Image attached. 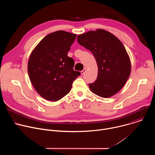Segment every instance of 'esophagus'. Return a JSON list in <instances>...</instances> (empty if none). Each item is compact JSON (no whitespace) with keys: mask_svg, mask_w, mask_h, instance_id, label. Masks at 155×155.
<instances>
[{"mask_svg":"<svg viewBox=\"0 0 155 155\" xmlns=\"http://www.w3.org/2000/svg\"><path fill=\"white\" fill-rule=\"evenodd\" d=\"M86 71V69L85 68H84L81 71V75H83L84 73H85V72Z\"/></svg>","mask_w":155,"mask_h":155,"instance_id":"1","label":"esophagus"}]
</instances>
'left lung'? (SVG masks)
I'll list each match as a JSON object with an SVG mask.
<instances>
[{
  "label": "left lung",
  "mask_w": 155,
  "mask_h": 155,
  "mask_svg": "<svg viewBox=\"0 0 155 155\" xmlns=\"http://www.w3.org/2000/svg\"><path fill=\"white\" fill-rule=\"evenodd\" d=\"M77 41L92 52L97 64V79L89 84L91 91L104 98L117 93L131 71L130 61L121 41L114 34L101 29L79 35Z\"/></svg>",
  "instance_id": "obj_1"
}]
</instances>
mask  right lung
Listing matches in <instances>:
<instances>
[{
    "instance_id": "1",
    "label": "right lung",
    "mask_w": 155,
    "mask_h": 155,
    "mask_svg": "<svg viewBox=\"0 0 155 155\" xmlns=\"http://www.w3.org/2000/svg\"><path fill=\"white\" fill-rule=\"evenodd\" d=\"M76 34L58 31L44 37L31 53L28 71L31 83L46 100L58 101L68 94L80 75L74 70V61L68 56Z\"/></svg>"
}]
</instances>
